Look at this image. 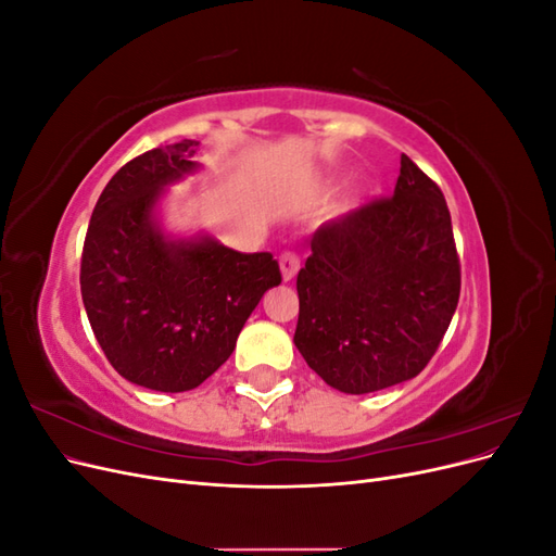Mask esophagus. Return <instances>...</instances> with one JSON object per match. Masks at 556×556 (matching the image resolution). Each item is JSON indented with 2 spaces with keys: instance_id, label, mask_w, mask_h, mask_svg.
Instances as JSON below:
<instances>
[{
  "instance_id": "1",
  "label": "esophagus",
  "mask_w": 556,
  "mask_h": 556,
  "mask_svg": "<svg viewBox=\"0 0 556 556\" xmlns=\"http://www.w3.org/2000/svg\"><path fill=\"white\" fill-rule=\"evenodd\" d=\"M299 266H301V260L296 252L292 250H285L280 255V271H282V280H292L296 274H299Z\"/></svg>"
}]
</instances>
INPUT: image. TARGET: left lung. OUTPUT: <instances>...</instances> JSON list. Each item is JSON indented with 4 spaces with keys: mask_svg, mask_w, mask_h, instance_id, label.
Masks as SVG:
<instances>
[{
    "mask_svg": "<svg viewBox=\"0 0 556 556\" xmlns=\"http://www.w3.org/2000/svg\"><path fill=\"white\" fill-rule=\"evenodd\" d=\"M296 276L294 345L329 387L368 394L415 378L457 311L462 271L445 197L401 155L394 194L313 233Z\"/></svg>",
    "mask_w": 556,
    "mask_h": 556,
    "instance_id": "8db88e82",
    "label": "left lung"
}]
</instances>
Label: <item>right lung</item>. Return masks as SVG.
<instances>
[{"label":"right lung","instance_id":"obj_1","mask_svg":"<svg viewBox=\"0 0 556 556\" xmlns=\"http://www.w3.org/2000/svg\"><path fill=\"white\" fill-rule=\"evenodd\" d=\"M197 141L153 148L117 172L90 217L80 294L94 339L125 380L188 392L237 348L250 313L280 285L271 252L211 237L172 239L155 206L166 185L199 169Z\"/></svg>","mask_w":556,"mask_h":556}]
</instances>
